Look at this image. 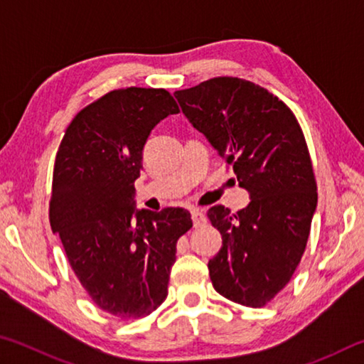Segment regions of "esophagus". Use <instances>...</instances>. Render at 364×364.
<instances>
[{
  "instance_id": "esophagus-1",
  "label": "esophagus",
  "mask_w": 364,
  "mask_h": 364,
  "mask_svg": "<svg viewBox=\"0 0 364 364\" xmlns=\"http://www.w3.org/2000/svg\"><path fill=\"white\" fill-rule=\"evenodd\" d=\"M191 218H193V225L196 228H199V226L207 223L205 215L202 213V210H199V208H193V210H191Z\"/></svg>"
}]
</instances>
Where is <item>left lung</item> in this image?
<instances>
[{"mask_svg": "<svg viewBox=\"0 0 364 364\" xmlns=\"http://www.w3.org/2000/svg\"><path fill=\"white\" fill-rule=\"evenodd\" d=\"M175 97L250 196L237 213H207L223 239L208 262L212 284L239 305H267L299 267L318 204L301 128L284 102L242 78H210Z\"/></svg>", "mask_w": 364, "mask_h": 364, "instance_id": "left-lung-1", "label": "left lung"}]
</instances>
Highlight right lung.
<instances>
[{"instance_id":"right-lung-1","label":"right lung","mask_w":364,"mask_h":364,"mask_svg":"<svg viewBox=\"0 0 364 364\" xmlns=\"http://www.w3.org/2000/svg\"><path fill=\"white\" fill-rule=\"evenodd\" d=\"M176 101L162 88L114 90L75 115L60 141L49 221L91 300L120 319L167 299L176 242L193 228L184 208L134 207V181L152 128Z\"/></svg>"}]
</instances>
